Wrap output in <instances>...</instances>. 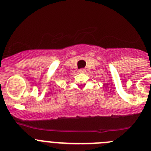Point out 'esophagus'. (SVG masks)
Segmentation results:
<instances>
[{
    "label": "esophagus",
    "mask_w": 151,
    "mask_h": 151,
    "mask_svg": "<svg viewBox=\"0 0 151 151\" xmlns=\"http://www.w3.org/2000/svg\"><path fill=\"white\" fill-rule=\"evenodd\" d=\"M78 72H79L80 73H85V69H79V70H78Z\"/></svg>",
    "instance_id": "1"
}]
</instances>
